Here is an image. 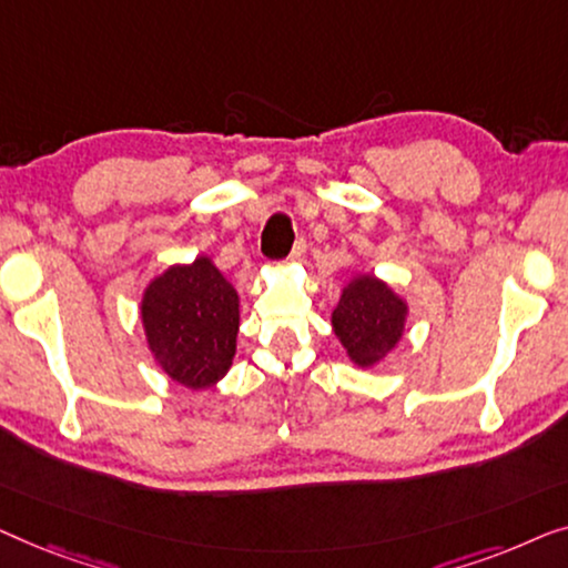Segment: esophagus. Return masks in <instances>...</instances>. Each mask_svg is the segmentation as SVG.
<instances>
[{
    "instance_id": "34e87169",
    "label": "esophagus",
    "mask_w": 568,
    "mask_h": 568,
    "mask_svg": "<svg viewBox=\"0 0 568 568\" xmlns=\"http://www.w3.org/2000/svg\"><path fill=\"white\" fill-rule=\"evenodd\" d=\"M303 254H306V242H303V239H298V242H295V246H293V252H291V257L287 260H303Z\"/></svg>"
}]
</instances>
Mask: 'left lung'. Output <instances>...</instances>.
Returning a JSON list of instances; mask_svg holds the SVG:
<instances>
[{
    "instance_id": "1",
    "label": "left lung",
    "mask_w": 568,
    "mask_h": 568,
    "mask_svg": "<svg viewBox=\"0 0 568 568\" xmlns=\"http://www.w3.org/2000/svg\"><path fill=\"white\" fill-rule=\"evenodd\" d=\"M406 316L409 306L402 295L375 275L363 273L342 287L339 303L332 311V329L349 361L373 367L402 342Z\"/></svg>"
}]
</instances>
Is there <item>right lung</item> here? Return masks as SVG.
Here are the masks:
<instances>
[{
    "label": "right lung",
    "instance_id": "add662e5",
    "mask_svg": "<svg viewBox=\"0 0 568 568\" xmlns=\"http://www.w3.org/2000/svg\"><path fill=\"white\" fill-rule=\"evenodd\" d=\"M141 324L156 365L180 386L205 390L236 355L239 293L211 257L172 265L143 291Z\"/></svg>",
    "mask_w": 568,
    "mask_h": 568
}]
</instances>
